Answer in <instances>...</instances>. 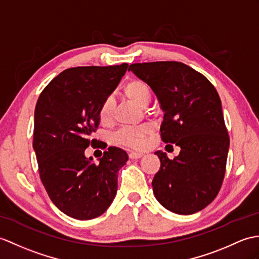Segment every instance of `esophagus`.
Instances as JSON below:
<instances>
[{
    "instance_id": "obj_1",
    "label": "esophagus",
    "mask_w": 259,
    "mask_h": 259,
    "mask_svg": "<svg viewBox=\"0 0 259 259\" xmlns=\"http://www.w3.org/2000/svg\"><path fill=\"white\" fill-rule=\"evenodd\" d=\"M142 153H138V152H130L129 153V158L132 160H136V159H140L142 157Z\"/></svg>"
}]
</instances>
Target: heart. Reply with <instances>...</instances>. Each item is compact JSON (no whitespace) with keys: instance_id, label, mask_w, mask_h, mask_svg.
<instances>
[{"instance_id":"heart-1","label":"heart","mask_w":259,"mask_h":259,"mask_svg":"<svg viewBox=\"0 0 259 259\" xmlns=\"http://www.w3.org/2000/svg\"><path fill=\"white\" fill-rule=\"evenodd\" d=\"M125 97L134 101L135 104L140 107H146L149 105L152 98V90L147 82L141 79H131L125 83L123 88ZM116 102L111 96H108L101 101L99 107V119L100 122L104 124L112 123L115 119ZM154 127L152 123L143 122L138 125H125L120 128L113 139L120 146H124L132 149H140L146 143L147 137L153 132Z\"/></svg>"}]
</instances>
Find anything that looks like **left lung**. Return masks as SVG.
I'll return each instance as SVG.
<instances>
[{
  "label": "left lung",
  "mask_w": 259,
  "mask_h": 259,
  "mask_svg": "<svg viewBox=\"0 0 259 259\" xmlns=\"http://www.w3.org/2000/svg\"><path fill=\"white\" fill-rule=\"evenodd\" d=\"M129 70L157 95L164 111L162 141L181 148L173 160L155 152L161 162L152 181L155 198L177 214L201 211L219 194L230 148L218 92L205 76L180 62L137 63Z\"/></svg>",
  "instance_id": "1"
}]
</instances>
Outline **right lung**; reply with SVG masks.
Listing matches in <instances>:
<instances>
[{
	"label": "right lung",
	"instance_id": "1",
	"mask_svg": "<svg viewBox=\"0 0 259 259\" xmlns=\"http://www.w3.org/2000/svg\"><path fill=\"white\" fill-rule=\"evenodd\" d=\"M128 64L81 66L62 71L40 93L34 113L33 148L40 181L52 202L76 220L98 218L117 193L124 150L109 147L99 163L86 158L100 122L99 107L124 75Z\"/></svg>",
	"mask_w": 259,
	"mask_h": 259
}]
</instances>
